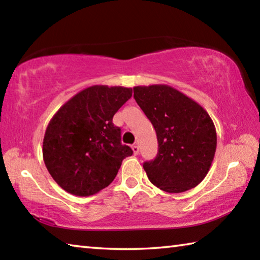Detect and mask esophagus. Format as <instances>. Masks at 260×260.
<instances>
[{
    "label": "esophagus",
    "instance_id": "1",
    "mask_svg": "<svg viewBox=\"0 0 260 260\" xmlns=\"http://www.w3.org/2000/svg\"><path fill=\"white\" fill-rule=\"evenodd\" d=\"M132 149H133L134 155H139V152H140V148H139L138 144H134V146L132 147Z\"/></svg>",
    "mask_w": 260,
    "mask_h": 260
}]
</instances>
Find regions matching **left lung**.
<instances>
[{
  "label": "left lung",
  "mask_w": 260,
  "mask_h": 260,
  "mask_svg": "<svg viewBox=\"0 0 260 260\" xmlns=\"http://www.w3.org/2000/svg\"><path fill=\"white\" fill-rule=\"evenodd\" d=\"M133 90L157 134V156L143 162L150 182L166 192L195 188L208 174L217 148L209 113L170 86H138Z\"/></svg>",
  "instance_id": "left-lung-1"
}]
</instances>
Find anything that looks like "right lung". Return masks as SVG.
<instances>
[{
	"label": "right lung",
	"instance_id": "obj_1",
	"mask_svg": "<svg viewBox=\"0 0 260 260\" xmlns=\"http://www.w3.org/2000/svg\"><path fill=\"white\" fill-rule=\"evenodd\" d=\"M132 88L91 86L69 100L48 125L43 160L52 179L72 195L108 187L133 150L121 144L112 118L132 98Z\"/></svg>",
	"mask_w": 260,
	"mask_h": 260
}]
</instances>
